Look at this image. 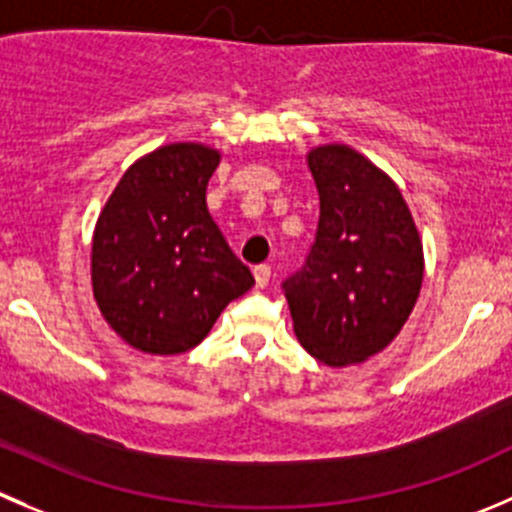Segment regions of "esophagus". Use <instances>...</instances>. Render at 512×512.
<instances>
[{
    "label": "esophagus",
    "mask_w": 512,
    "mask_h": 512,
    "mask_svg": "<svg viewBox=\"0 0 512 512\" xmlns=\"http://www.w3.org/2000/svg\"><path fill=\"white\" fill-rule=\"evenodd\" d=\"M252 275H255L257 287H267V285H270L272 270H270V265H257L255 270H252Z\"/></svg>",
    "instance_id": "34e87169"
}]
</instances>
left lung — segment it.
<instances>
[{
    "mask_svg": "<svg viewBox=\"0 0 512 512\" xmlns=\"http://www.w3.org/2000/svg\"><path fill=\"white\" fill-rule=\"evenodd\" d=\"M320 222L305 267L285 282L292 327L315 360L347 367L400 335L425 275L423 240L388 172L347 145L307 152Z\"/></svg>",
    "mask_w": 512,
    "mask_h": 512,
    "instance_id": "1",
    "label": "left lung"
}]
</instances>
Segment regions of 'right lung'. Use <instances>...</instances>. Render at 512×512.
Listing matches in <instances>:
<instances>
[{"mask_svg": "<svg viewBox=\"0 0 512 512\" xmlns=\"http://www.w3.org/2000/svg\"><path fill=\"white\" fill-rule=\"evenodd\" d=\"M220 160V150L202 142L157 147L127 167L99 212L94 302L135 350H192L255 285L207 212V182Z\"/></svg>", "mask_w": 512, "mask_h": 512, "instance_id": "add662e5", "label": "right lung"}]
</instances>
